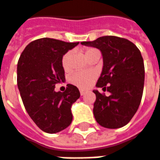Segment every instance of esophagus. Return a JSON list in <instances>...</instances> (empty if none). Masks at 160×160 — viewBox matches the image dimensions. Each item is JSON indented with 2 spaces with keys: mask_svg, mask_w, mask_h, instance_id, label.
<instances>
[{
  "mask_svg": "<svg viewBox=\"0 0 160 160\" xmlns=\"http://www.w3.org/2000/svg\"><path fill=\"white\" fill-rule=\"evenodd\" d=\"M86 93H87V91H86V90L80 89V94H81V95H84Z\"/></svg>",
  "mask_w": 160,
  "mask_h": 160,
  "instance_id": "1",
  "label": "esophagus"
}]
</instances>
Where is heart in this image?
Here are the masks:
<instances>
[{"label":"heart","mask_w":160,"mask_h":160,"mask_svg":"<svg viewBox=\"0 0 160 160\" xmlns=\"http://www.w3.org/2000/svg\"><path fill=\"white\" fill-rule=\"evenodd\" d=\"M98 51L96 49L89 48L86 50V56H90L92 53ZM70 57L71 53H67L65 54L64 56L62 57V67L64 68L65 71L69 70L70 67ZM95 79V75L94 73L91 72H75L71 75L70 82L73 85H75L77 87L80 88H88L90 85L93 83V82Z\"/></svg>","instance_id":"b5f03b06"}]
</instances>
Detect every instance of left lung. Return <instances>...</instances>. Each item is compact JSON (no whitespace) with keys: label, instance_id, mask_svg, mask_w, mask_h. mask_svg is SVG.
Here are the masks:
<instances>
[{"label":"left lung","instance_id":"obj_1","mask_svg":"<svg viewBox=\"0 0 160 160\" xmlns=\"http://www.w3.org/2000/svg\"><path fill=\"white\" fill-rule=\"evenodd\" d=\"M81 44L100 50L103 69L96 87L110 93L107 97L98 90L93 91L96 121L110 129L124 127L137 112L143 92L145 70L140 50L128 39L116 36H104Z\"/></svg>","mask_w":160,"mask_h":160}]
</instances>
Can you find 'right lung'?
<instances>
[{
    "instance_id": "right-lung-1",
    "label": "right lung",
    "mask_w": 160,
    "mask_h": 160,
    "mask_svg": "<svg viewBox=\"0 0 160 160\" xmlns=\"http://www.w3.org/2000/svg\"><path fill=\"white\" fill-rule=\"evenodd\" d=\"M79 44L43 38L28 44L18 62V87L28 116L47 133L66 129L72 121V105L80 97L78 88L67 84L64 93L55 86L65 80L62 57Z\"/></svg>"
}]
</instances>
